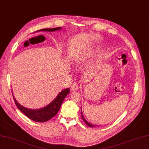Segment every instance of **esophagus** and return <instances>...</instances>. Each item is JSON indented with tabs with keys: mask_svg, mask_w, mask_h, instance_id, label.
I'll return each mask as SVG.
<instances>
[{
	"mask_svg": "<svg viewBox=\"0 0 149 149\" xmlns=\"http://www.w3.org/2000/svg\"><path fill=\"white\" fill-rule=\"evenodd\" d=\"M78 88V85L76 83V82H73L72 84V85L71 86V90L74 91H77Z\"/></svg>",
	"mask_w": 149,
	"mask_h": 149,
	"instance_id": "esophagus-1",
	"label": "esophagus"
}]
</instances>
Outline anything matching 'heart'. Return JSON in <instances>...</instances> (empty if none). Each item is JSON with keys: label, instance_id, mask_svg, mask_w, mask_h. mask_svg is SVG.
Instances as JSON below:
<instances>
[{"label": "heart", "instance_id": "obj_1", "mask_svg": "<svg viewBox=\"0 0 149 149\" xmlns=\"http://www.w3.org/2000/svg\"><path fill=\"white\" fill-rule=\"evenodd\" d=\"M77 62H78V61H77Z\"/></svg>", "mask_w": 149, "mask_h": 149}]
</instances>
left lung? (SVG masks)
<instances>
[{"label": "left lung", "mask_w": 149, "mask_h": 149, "mask_svg": "<svg viewBox=\"0 0 149 149\" xmlns=\"http://www.w3.org/2000/svg\"><path fill=\"white\" fill-rule=\"evenodd\" d=\"M81 115H82V119H83V120L84 122H85V123L88 126V127H97V125H93V124H91V123H89L88 120H86V119L84 118V116H83V113H82V108H81Z\"/></svg>", "instance_id": "8db88e82"}]
</instances>
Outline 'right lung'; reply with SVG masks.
<instances>
[{
  "mask_svg": "<svg viewBox=\"0 0 149 149\" xmlns=\"http://www.w3.org/2000/svg\"><path fill=\"white\" fill-rule=\"evenodd\" d=\"M62 29L61 27L54 28V29H41L38 31H45V32H54V31H57ZM70 89L69 88H66L59 93L58 96L53 100L51 102L49 103L48 105H47L45 107L40 108V109H29L25 108L24 106L21 105L14 97L13 95V100L15 101V103L17 107L20 110L22 113H23L25 116L29 117V119L34 120L36 122L44 123L48 121L49 120L52 119L53 117L55 116L56 115L60 109L61 104L65 99V97L69 93Z\"/></svg>",
  "mask_w": 149,
  "mask_h": 149,
  "instance_id": "right-lung-1",
  "label": "right lung"
}]
</instances>
